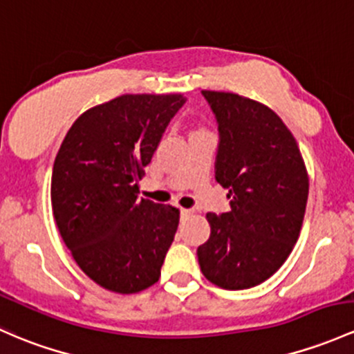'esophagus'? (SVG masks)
<instances>
[{
    "mask_svg": "<svg viewBox=\"0 0 354 354\" xmlns=\"http://www.w3.org/2000/svg\"><path fill=\"white\" fill-rule=\"evenodd\" d=\"M180 214H181V218H188L189 215L193 214V210H189V208H181Z\"/></svg>",
    "mask_w": 354,
    "mask_h": 354,
    "instance_id": "esophagus-1",
    "label": "esophagus"
}]
</instances>
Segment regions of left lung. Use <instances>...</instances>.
<instances>
[{"instance_id":"left-lung-1","label":"left lung","mask_w":354,"mask_h":354,"mask_svg":"<svg viewBox=\"0 0 354 354\" xmlns=\"http://www.w3.org/2000/svg\"><path fill=\"white\" fill-rule=\"evenodd\" d=\"M202 95L218 124L215 180L230 198L225 214H207L210 237L196 249L203 277L225 290L268 280L300 236L308 174L299 144L273 110L236 93Z\"/></svg>"}]
</instances>
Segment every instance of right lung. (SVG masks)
Returning a JSON list of instances; mask_svg holds the SVG:
<instances>
[{
    "label": "right lung",
    "instance_id": "obj_1",
    "mask_svg": "<svg viewBox=\"0 0 354 354\" xmlns=\"http://www.w3.org/2000/svg\"><path fill=\"white\" fill-rule=\"evenodd\" d=\"M183 95H122L84 111L54 161L52 212L77 266L115 293L161 277L180 210L139 200V180Z\"/></svg>",
    "mask_w": 354,
    "mask_h": 354
}]
</instances>
